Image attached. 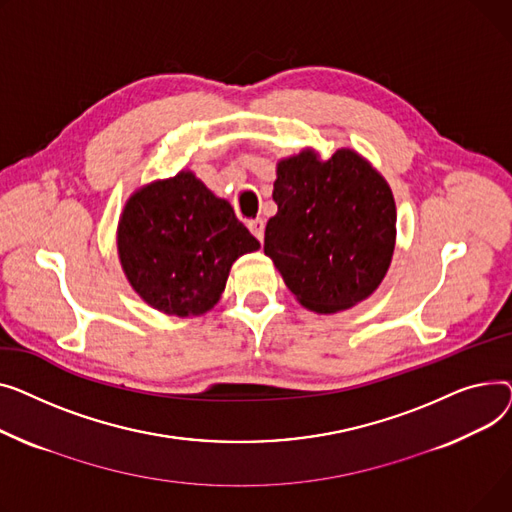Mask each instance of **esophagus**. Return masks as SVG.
<instances>
[{
	"instance_id": "obj_1",
	"label": "esophagus",
	"mask_w": 512,
	"mask_h": 512,
	"mask_svg": "<svg viewBox=\"0 0 512 512\" xmlns=\"http://www.w3.org/2000/svg\"><path fill=\"white\" fill-rule=\"evenodd\" d=\"M248 229L252 231V235L258 239V242H262V239H264V221L260 217L248 221Z\"/></svg>"
}]
</instances>
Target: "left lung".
<instances>
[{
	"label": "left lung",
	"mask_w": 512,
	"mask_h": 512,
	"mask_svg": "<svg viewBox=\"0 0 512 512\" xmlns=\"http://www.w3.org/2000/svg\"><path fill=\"white\" fill-rule=\"evenodd\" d=\"M273 200L264 254L302 306L333 314L376 291L393 258L397 208L366 159L341 148L322 163L304 150L279 163Z\"/></svg>",
	"instance_id": "1"
}]
</instances>
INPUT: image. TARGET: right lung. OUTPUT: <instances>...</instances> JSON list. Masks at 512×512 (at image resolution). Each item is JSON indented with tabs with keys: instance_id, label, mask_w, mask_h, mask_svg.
I'll return each mask as SVG.
<instances>
[{
	"instance_id": "obj_1",
	"label": "right lung",
	"mask_w": 512,
	"mask_h": 512,
	"mask_svg": "<svg viewBox=\"0 0 512 512\" xmlns=\"http://www.w3.org/2000/svg\"><path fill=\"white\" fill-rule=\"evenodd\" d=\"M258 239L190 171L136 192L119 219L117 250L136 293L171 316L213 308L231 264Z\"/></svg>"
}]
</instances>
